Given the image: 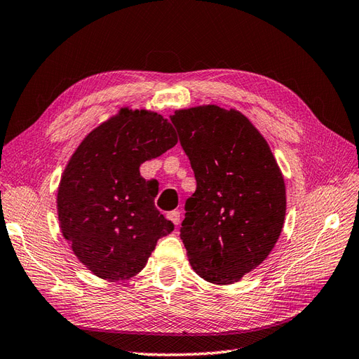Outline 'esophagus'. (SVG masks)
<instances>
[{"instance_id":"34e87169","label":"esophagus","mask_w":359,"mask_h":359,"mask_svg":"<svg viewBox=\"0 0 359 359\" xmlns=\"http://www.w3.org/2000/svg\"><path fill=\"white\" fill-rule=\"evenodd\" d=\"M168 219L172 221L175 225H178L180 221H181V215H180V212H175V210H173V212L168 213Z\"/></svg>"}]
</instances>
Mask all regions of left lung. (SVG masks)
Listing matches in <instances>:
<instances>
[{
    "mask_svg": "<svg viewBox=\"0 0 359 359\" xmlns=\"http://www.w3.org/2000/svg\"><path fill=\"white\" fill-rule=\"evenodd\" d=\"M195 172L181 239L190 265L216 285L264 262L283 229L286 189L266 140L236 109L204 104L170 116Z\"/></svg>",
    "mask_w": 359,
    "mask_h": 359,
    "instance_id": "8db88e82",
    "label": "left lung"
}]
</instances>
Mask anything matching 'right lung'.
I'll return each instance as SVG.
<instances>
[{"label": "right lung", "mask_w": 359, "mask_h": 359, "mask_svg": "<svg viewBox=\"0 0 359 359\" xmlns=\"http://www.w3.org/2000/svg\"><path fill=\"white\" fill-rule=\"evenodd\" d=\"M178 143L158 112L121 108L86 135L57 189V217L76 257L94 276L117 282L142 271L173 224L155 208V181L140 165Z\"/></svg>", "instance_id": "right-lung-1"}]
</instances>
